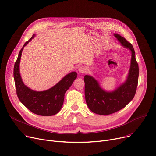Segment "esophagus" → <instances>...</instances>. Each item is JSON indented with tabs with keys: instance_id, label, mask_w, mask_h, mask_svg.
<instances>
[{
	"instance_id": "34e87169",
	"label": "esophagus",
	"mask_w": 156,
	"mask_h": 156,
	"mask_svg": "<svg viewBox=\"0 0 156 156\" xmlns=\"http://www.w3.org/2000/svg\"><path fill=\"white\" fill-rule=\"evenodd\" d=\"M78 71H79L80 73L83 74V73H85L87 71V69H86V68H85L84 66H80V67L79 68Z\"/></svg>"
}]
</instances>
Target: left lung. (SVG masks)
I'll return each instance as SVG.
<instances>
[{"label": "left lung", "mask_w": 156, "mask_h": 156, "mask_svg": "<svg viewBox=\"0 0 156 156\" xmlns=\"http://www.w3.org/2000/svg\"><path fill=\"white\" fill-rule=\"evenodd\" d=\"M121 44L131 51V63L126 81L113 91H106L91 76L85 75V95L87 104L93 113L108 115L125 107L133 98L139 80V66L134 49L129 41L118 34H114Z\"/></svg>", "instance_id": "obj_1"}]
</instances>
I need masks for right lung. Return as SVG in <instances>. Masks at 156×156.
I'll return each mask as SVG.
<instances>
[{"label": "right lung", "instance_id": "1", "mask_svg": "<svg viewBox=\"0 0 156 156\" xmlns=\"http://www.w3.org/2000/svg\"><path fill=\"white\" fill-rule=\"evenodd\" d=\"M33 34L20 49L14 68V78L17 95L23 104L30 112L41 116L54 115L59 112L63 104L65 94L77 77L76 72L66 75L49 90L36 91L27 87L23 82L19 73V64L24 47L35 36Z\"/></svg>", "mask_w": 156, "mask_h": 156}]
</instances>
